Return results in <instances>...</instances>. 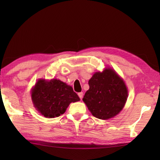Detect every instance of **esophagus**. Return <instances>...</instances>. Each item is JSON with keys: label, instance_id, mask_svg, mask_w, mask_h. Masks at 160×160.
Listing matches in <instances>:
<instances>
[{"label": "esophagus", "instance_id": "34e87169", "mask_svg": "<svg viewBox=\"0 0 160 160\" xmlns=\"http://www.w3.org/2000/svg\"><path fill=\"white\" fill-rule=\"evenodd\" d=\"M78 96H79V98H80V99H82V98H83V93L82 92H80V93H78Z\"/></svg>", "mask_w": 160, "mask_h": 160}]
</instances>
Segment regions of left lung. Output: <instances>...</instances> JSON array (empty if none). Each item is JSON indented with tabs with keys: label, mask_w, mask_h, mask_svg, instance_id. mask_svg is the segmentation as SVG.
I'll return each mask as SVG.
<instances>
[{
	"label": "left lung",
	"mask_w": 160,
	"mask_h": 160,
	"mask_svg": "<svg viewBox=\"0 0 160 160\" xmlns=\"http://www.w3.org/2000/svg\"><path fill=\"white\" fill-rule=\"evenodd\" d=\"M89 85L82 100L94 117L108 120L123 109L128 89L114 69L107 67L102 72H96L89 80Z\"/></svg>",
	"instance_id": "obj_1"
}]
</instances>
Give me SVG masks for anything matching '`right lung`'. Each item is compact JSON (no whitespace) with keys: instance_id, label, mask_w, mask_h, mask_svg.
Wrapping results in <instances>:
<instances>
[{"instance_id":"1","label":"right lung","mask_w":160,"mask_h":160,"mask_svg":"<svg viewBox=\"0 0 160 160\" xmlns=\"http://www.w3.org/2000/svg\"><path fill=\"white\" fill-rule=\"evenodd\" d=\"M31 97L36 109L48 118L60 116L71 102L80 101L72 87L54 78L38 79L31 90Z\"/></svg>"}]
</instances>
